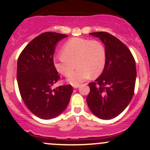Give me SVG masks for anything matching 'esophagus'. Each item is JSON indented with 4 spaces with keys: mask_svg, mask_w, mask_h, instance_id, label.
<instances>
[{
    "mask_svg": "<svg viewBox=\"0 0 150 150\" xmlns=\"http://www.w3.org/2000/svg\"><path fill=\"white\" fill-rule=\"evenodd\" d=\"M80 87V85H74L73 88H78Z\"/></svg>",
    "mask_w": 150,
    "mask_h": 150,
    "instance_id": "1",
    "label": "esophagus"
}]
</instances>
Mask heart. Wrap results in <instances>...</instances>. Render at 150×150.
<instances>
[{
  "label": "heart",
  "mask_w": 150,
  "mask_h": 150,
  "mask_svg": "<svg viewBox=\"0 0 150 150\" xmlns=\"http://www.w3.org/2000/svg\"><path fill=\"white\" fill-rule=\"evenodd\" d=\"M78 69L74 70L75 63ZM106 63V51L102 43L81 38H74L67 41L62 48V54L54 58L56 69L72 85H78L88 79L96 77L103 71Z\"/></svg>",
  "instance_id": "b5f03b06"
}]
</instances>
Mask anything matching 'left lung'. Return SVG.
I'll list each match as a JSON object with an SVG mask.
<instances>
[{
	"instance_id": "obj_1",
	"label": "left lung",
	"mask_w": 150,
	"mask_h": 150,
	"mask_svg": "<svg viewBox=\"0 0 150 150\" xmlns=\"http://www.w3.org/2000/svg\"><path fill=\"white\" fill-rule=\"evenodd\" d=\"M89 34L103 42L106 63L102 75L88 84L90 93L86 102L96 117L110 120L126 108L134 96L136 62L128 47L115 36L105 32Z\"/></svg>"
}]
</instances>
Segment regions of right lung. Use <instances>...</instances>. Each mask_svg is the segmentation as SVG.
<instances>
[{
	"instance_id": "add662e5",
	"label": "right lung",
	"mask_w": 150,
	"mask_h": 150,
	"mask_svg": "<svg viewBox=\"0 0 150 150\" xmlns=\"http://www.w3.org/2000/svg\"><path fill=\"white\" fill-rule=\"evenodd\" d=\"M67 35L46 32L27 45L18 58V86L24 103L33 114L44 120L59 115L67 107L71 85L52 89L59 79L53 56L57 43Z\"/></svg>"
}]
</instances>
